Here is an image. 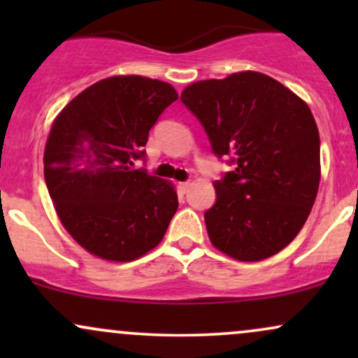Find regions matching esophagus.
<instances>
[{
	"label": "esophagus",
	"instance_id": "obj_1",
	"mask_svg": "<svg viewBox=\"0 0 358 358\" xmlns=\"http://www.w3.org/2000/svg\"><path fill=\"white\" fill-rule=\"evenodd\" d=\"M178 188L182 193H187L188 188H190V182H183V183H178Z\"/></svg>",
	"mask_w": 358,
	"mask_h": 358
}]
</instances>
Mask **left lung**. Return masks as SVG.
Instances as JSON below:
<instances>
[{
  "mask_svg": "<svg viewBox=\"0 0 358 358\" xmlns=\"http://www.w3.org/2000/svg\"><path fill=\"white\" fill-rule=\"evenodd\" d=\"M217 158L232 171L213 183L208 237L237 261H262L289 244L320 185V134L305 101L259 72L200 80L182 92Z\"/></svg>",
  "mask_w": 358,
  "mask_h": 358,
  "instance_id": "obj_1",
  "label": "left lung"
}]
</instances>
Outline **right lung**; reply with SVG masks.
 I'll list each match as a JSON object with an SVG mask.
<instances>
[{
  "instance_id": "obj_1",
  "label": "right lung",
  "mask_w": 358,
  "mask_h": 358,
  "mask_svg": "<svg viewBox=\"0 0 358 358\" xmlns=\"http://www.w3.org/2000/svg\"><path fill=\"white\" fill-rule=\"evenodd\" d=\"M178 99L170 84L119 76L82 90L53 121L43 155L48 193L85 250L127 262L159 244L178 208L173 185L134 170L148 134Z\"/></svg>"
}]
</instances>
